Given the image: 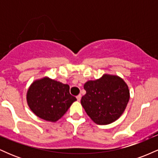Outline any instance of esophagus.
Instances as JSON below:
<instances>
[{
    "instance_id": "1",
    "label": "esophagus",
    "mask_w": 158,
    "mask_h": 158,
    "mask_svg": "<svg viewBox=\"0 0 158 158\" xmlns=\"http://www.w3.org/2000/svg\"><path fill=\"white\" fill-rule=\"evenodd\" d=\"M81 94H79V95H78L77 97V99L78 101H80L81 100Z\"/></svg>"
}]
</instances>
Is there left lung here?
Segmentation results:
<instances>
[{"label":"left lung","mask_w":158,"mask_h":158,"mask_svg":"<svg viewBox=\"0 0 158 158\" xmlns=\"http://www.w3.org/2000/svg\"><path fill=\"white\" fill-rule=\"evenodd\" d=\"M86 94L81 104L94 123L108 125L118 119L130 98L128 85L116 75L103 74L99 79L85 82Z\"/></svg>","instance_id":"8db88e82"}]
</instances>
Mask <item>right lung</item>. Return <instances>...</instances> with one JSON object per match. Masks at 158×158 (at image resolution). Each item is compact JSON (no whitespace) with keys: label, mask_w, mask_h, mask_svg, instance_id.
I'll return each instance as SVG.
<instances>
[{"label":"right lung","mask_w":158,"mask_h":158,"mask_svg":"<svg viewBox=\"0 0 158 158\" xmlns=\"http://www.w3.org/2000/svg\"><path fill=\"white\" fill-rule=\"evenodd\" d=\"M77 100L70 95V86L48 77L36 79L27 93L30 110L39 118L49 122L59 120Z\"/></svg>","instance_id":"add662e5"}]
</instances>
